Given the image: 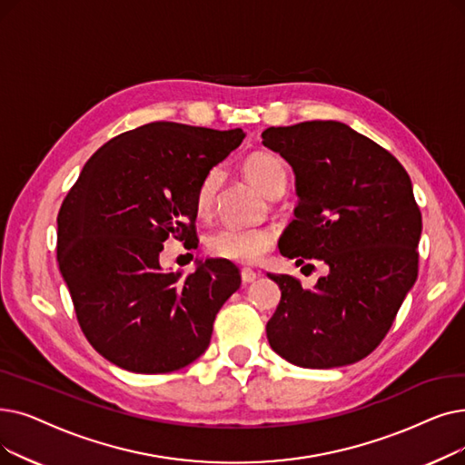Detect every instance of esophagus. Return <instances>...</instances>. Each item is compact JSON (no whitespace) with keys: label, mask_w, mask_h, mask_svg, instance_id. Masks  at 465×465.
I'll list each match as a JSON object with an SVG mask.
<instances>
[{"label":"esophagus","mask_w":465,"mask_h":465,"mask_svg":"<svg viewBox=\"0 0 465 465\" xmlns=\"http://www.w3.org/2000/svg\"><path fill=\"white\" fill-rule=\"evenodd\" d=\"M258 275H260V273L254 272V270H251V268H243V270H241V281H243V282H252Z\"/></svg>","instance_id":"34e87169"}]
</instances>
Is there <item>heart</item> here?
Wrapping results in <instances>:
<instances>
[{
    "label": "heart",
    "mask_w": 465,
    "mask_h": 465,
    "mask_svg": "<svg viewBox=\"0 0 465 465\" xmlns=\"http://www.w3.org/2000/svg\"><path fill=\"white\" fill-rule=\"evenodd\" d=\"M243 173L266 197H277L287 188V169L282 161L268 152H254L243 161ZM220 184V171L211 169L195 188L193 207L199 216H209ZM275 245V232L262 228L222 226L207 235L205 249L211 256L235 262V264H256Z\"/></svg>",
    "instance_id": "1"
}]
</instances>
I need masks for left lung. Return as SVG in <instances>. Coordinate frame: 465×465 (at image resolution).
Listing matches in <instances>:
<instances>
[{"instance_id": "left-lung-1", "label": "left lung", "mask_w": 465, "mask_h": 465, "mask_svg": "<svg viewBox=\"0 0 465 465\" xmlns=\"http://www.w3.org/2000/svg\"><path fill=\"white\" fill-rule=\"evenodd\" d=\"M262 138L296 174L300 201L281 254L304 268L315 258L329 270L313 289L268 273L281 289L268 341L304 369L351 365L386 338L418 277L421 213L411 176L386 148L340 121L270 127Z\"/></svg>"}]
</instances>
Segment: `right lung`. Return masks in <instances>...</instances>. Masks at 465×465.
<instances>
[{"mask_svg": "<svg viewBox=\"0 0 465 465\" xmlns=\"http://www.w3.org/2000/svg\"><path fill=\"white\" fill-rule=\"evenodd\" d=\"M243 138L241 129L153 121L96 150L64 197L58 268L79 327L114 365L165 374L209 348L239 270L211 258L183 277L161 270L159 252L171 235L195 245V188Z\"/></svg>", "mask_w": 465, "mask_h": 465, "instance_id": "1", "label": "right lung"}]
</instances>
